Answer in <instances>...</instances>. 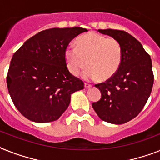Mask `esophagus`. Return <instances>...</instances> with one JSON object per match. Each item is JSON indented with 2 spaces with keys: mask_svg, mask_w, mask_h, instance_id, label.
I'll return each mask as SVG.
<instances>
[{
  "mask_svg": "<svg viewBox=\"0 0 160 160\" xmlns=\"http://www.w3.org/2000/svg\"><path fill=\"white\" fill-rule=\"evenodd\" d=\"M84 87H85L86 89H88V88H91V87H92V85H91V84H89V83L85 82V84H84Z\"/></svg>",
  "mask_w": 160,
  "mask_h": 160,
  "instance_id": "esophagus-1",
  "label": "esophagus"
}]
</instances>
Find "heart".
Instances as JSON below:
<instances>
[{
	"mask_svg": "<svg viewBox=\"0 0 160 160\" xmlns=\"http://www.w3.org/2000/svg\"><path fill=\"white\" fill-rule=\"evenodd\" d=\"M69 72L78 76L84 72L86 79L105 81L118 72L122 60V45L117 39L91 32L76 40V47H68L64 52Z\"/></svg>",
	"mask_w": 160,
	"mask_h": 160,
	"instance_id": "1",
	"label": "heart"
}]
</instances>
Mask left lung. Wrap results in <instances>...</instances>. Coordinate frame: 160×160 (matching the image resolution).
<instances>
[{"instance_id":"obj_1","label":"left lung","mask_w":160,"mask_h":160,"mask_svg":"<svg viewBox=\"0 0 160 160\" xmlns=\"http://www.w3.org/2000/svg\"><path fill=\"white\" fill-rule=\"evenodd\" d=\"M98 32L121 43L122 60L111 78L95 85L101 91V98L92 103V107L103 121L122 124L137 117L148 101L154 83L152 62L139 41L127 32Z\"/></svg>"}]
</instances>
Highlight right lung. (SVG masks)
Masks as SVG:
<instances>
[{"mask_svg": "<svg viewBox=\"0 0 160 160\" xmlns=\"http://www.w3.org/2000/svg\"><path fill=\"white\" fill-rule=\"evenodd\" d=\"M80 27L54 28L38 32L14 54L6 82L11 100L26 118L36 122L57 120L71 95L84 88L67 68L64 52L82 32Z\"/></svg>", "mask_w": 160, "mask_h": 160, "instance_id": "right-lung-1", "label": "right lung"}]
</instances>
